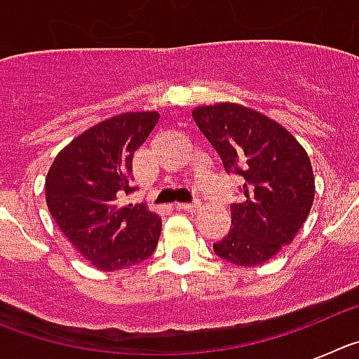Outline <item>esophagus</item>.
I'll list each match as a JSON object with an SVG mask.
<instances>
[{"instance_id":"34e87169","label":"esophagus","mask_w":359,"mask_h":359,"mask_svg":"<svg viewBox=\"0 0 359 359\" xmlns=\"http://www.w3.org/2000/svg\"><path fill=\"white\" fill-rule=\"evenodd\" d=\"M177 208H182V210H187V212H194L196 214V212L201 208V203H199L198 199L192 203H177Z\"/></svg>"}]
</instances>
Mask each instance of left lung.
Returning a JSON list of instances; mask_svg holds the SVG:
<instances>
[{
	"label": "left lung",
	"instance_id": "8db88e82",
	"mask_svg": "<svg viewBox=\"0 0 359 359\" xmlns=\"http://www.w3.org/2000/svg\"><path fill=\"white\" fill-rule=\"evenodd\" d=\"M192 116L224 170L244 177L241 201L230 207L231 230L214 244L215 255L237 266L269 261L294 239L315 199L306 149L280 123L239 104L196 107Z\"/></svg>",
	"mask_w": 359,
	"mask_h": 359
}]
</instances>
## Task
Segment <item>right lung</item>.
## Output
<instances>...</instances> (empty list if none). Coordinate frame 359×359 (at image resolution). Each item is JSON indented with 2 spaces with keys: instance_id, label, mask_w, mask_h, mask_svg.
<instances>
[{
  "instance_id": "obj_1",
  "label": "right lung",
  "mask_w": 359,
  "mask_h": 359,
  "mask_svg": "<svg viewBox=\"0 0 359 359\" xmlns=\"http://www.w3.org/2000/svg\"><path fill=\"white\" fill-rule=\"evenodd\" d=\"M160 120L156 111L122 113L73 138L46 174V205L66 239L102 271L128 268L152 255L161 219L135 192L133 154Z\"/></svg>"
}]
</instances>
